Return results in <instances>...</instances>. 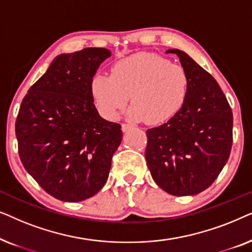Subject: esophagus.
<instances>
[{"label": "esophagus", "instance_id": "obj_1", "mask_svg": "<svg viewBox=\"0 0 252 252\" xmlns=\"http://www.w3.org/2000/svg\"><path fill=\"white\" fill-rule=\"evenodd\" d=\"M132 127H133L132 124H123L122 129H123V132H126V130L130 129V128H132Z\"/></svg>", "mask_w": 252, "mask_h": 252}]
</instances>
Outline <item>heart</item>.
<instances>
[{"label":"heart","mask_w":252,"mask_h":252,"mask_svg":"<svg viewBox=\"0 0 252 252\" xmlns=\"http://www.w3.org/2000/svg\"><path fill=\"white\" fill-rule=\"evenodd\" d=\"M189 87L190 77L181 64L155 53H139L115 64L111 75H94L91 93L106 119H116L130 96V118L158 125L180 111Z\"/></svg>","instance_id":"1"}]
</instances>
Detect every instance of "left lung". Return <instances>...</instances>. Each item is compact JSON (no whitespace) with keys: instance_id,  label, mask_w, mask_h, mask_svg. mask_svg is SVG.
Here are the masks:
<instances>
[{"instance_id":"8db88e82","label":"left lung","mask_w":252,"mask_h":252,"mask_svg":"<svg viewBox=\"0 0 252 252\" xmlns=\"http://www.w3.org/2000/svg\"><path fill=\"white\" fill-rule=\"evenodd\" d=\"M190 77L184 106L163 125L147 130L146 160L151 177L174 196L196 195L213 184L228 160L233 113L218 82L179 49Z\"/></svg>"}]
</instances>
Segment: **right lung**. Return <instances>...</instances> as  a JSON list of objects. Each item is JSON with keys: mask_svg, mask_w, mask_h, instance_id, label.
<instances>
[{"mask_svg": "<svg viewBox=\"0 0 252 252\" xmlns=\"http://www.w3.org/2000/svg\"><path fill=\"white\" fill-rule=\"evenodd\" d=\"M105 48L62 54L29 89L16 120L25 170L55 198L80 202L101 190L123 139L122 126L103 119L91 82Z\"/></svg>", "mask_w": 252, "mask_h": 252, "instance_id": "right-lung-1", "label": "right lung"}]
</instances>
